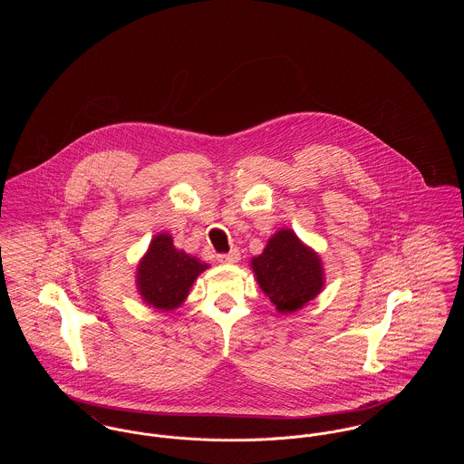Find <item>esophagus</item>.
I'll return each instance as SVG.
<instances>
[{
	"instance_id": "34e87169",
	"label": "esophagus",
	"mask_w": 464,
	"mask_h": 464,
	"mask_svg": "<svg viewBox=\"0 0 464 464\" xmlns=\"http://www.w3.org/2000/svg\"><path fill=\"white\" fill-rule=\"evenodd\" d=\"M239 250L237 248H234V250H230L228 254H219L218 256V261L221 263V265H234V263H237L239 261Z\"/></svg>"
}]
</instances>
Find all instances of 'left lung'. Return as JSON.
Returning a JSON list of instances; mask_svg holds the SVG:
<instances>
[{
	"mask_svg": "<svg viewBox=\"0 0 464 464\" xmlns=\"http://www.w3.org/2000/svg\"><path fill=\"white\" fill-rule=\"evenodd\" d=\"M252 267L278 313H295L324 287L320 257L289 228H282L267 241L265 252L254 257Z\"/></svg>",
	"mask_w": 464,
	"mask_h": 464,
	"instance_id": "8db88e82",
	"label": "left lung"
}]
</instances>
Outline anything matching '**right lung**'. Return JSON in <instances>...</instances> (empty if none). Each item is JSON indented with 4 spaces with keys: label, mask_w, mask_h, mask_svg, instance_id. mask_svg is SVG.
I'll return each instance as SVG.
<instances>
[{
    "label": "right lung",
    "mask_w": 464,
    "mask_h": 464,
    "mask_svg": "<svg viewBox=\"0 0 464 464\" xmlns=\"http://www.w3.org/2000/svg\"><path fill=\"white\" fill-rule=\"evenodd\" d=\"M205 267L208 266L197 257L177 250L169 234H159L139 263V293L155 309L171 311L184 302L195 278Z\"/></svg>",
    "instance_id": "obj_1"
}]
</instances>
